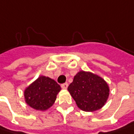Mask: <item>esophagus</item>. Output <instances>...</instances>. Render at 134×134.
Masks as SVG:
<instances>
[{"instance_id": "1", "label": "esophagus", "mask_w": 134, "mask_h": 134, "mask_svg": "<svg viewBox=\"0 0 134 134\" xmlns=\"http://www.w3.org/2000/svg\"><path fill=\"white\" fill-rule=\"evenodd\" d=\"M68 86H69V84L68 83H64V84L61 85V87H62L63 89H67Z\"/></svg>"}]
</instances>
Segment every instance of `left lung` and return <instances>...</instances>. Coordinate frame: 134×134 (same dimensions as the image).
Here are the masks:
<instances>
[{
    "label": "left lung",
    "instance_id": "1",
    "mask_svg": "<svg viewBox=\"0 0 134 134\" xmlns=\"http://www.w3.org/2000/svg\"><path fill=\"white\" fill-rule=\"evenodd\" d=\"M79 108L92 112L100 109L109 96V86L101 77L91 72L79 71L68 87Z\"/></svg>",
    "mask_w": 134,
    "mask_h": 134
}]
</instances>
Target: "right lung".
Returning <instances> with one entry per match:
<instances>
[{
  "instance_id": "1",
  "label": "right lung",
  "mask_w": 134,
  "mask_h": 134,
  "mask_svg": "<svg viewBox=\"0 0 134 134\" xmlns=\"http://www.w3.org/2000/svg\"><path fill=\"white\" fill-rule=\"evenodd\" d=\"M61 90L60 85L52 79L40 75L24 91L26 103L37 110H46L55 103Z\"/></svg>"
}]
</instances>
